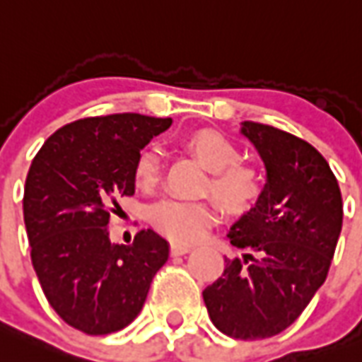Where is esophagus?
Returning <instances> with one entry per match:
<instances>
[{"mask_svg":"<svg viewBox=\"0 0 362 362\" xmlns=\"http://www.w3.org/2000/svg\"><path fill=\"white\" fill-rule=\"evenodd\" d=\"M190 245H187V243H172L170 245V251H172L173 257H179V255H187L190 251Z\"/></svg>","mask_w":362,"mask_h":362,"instance_id":"1","label":"esophagus"}]
</instances>
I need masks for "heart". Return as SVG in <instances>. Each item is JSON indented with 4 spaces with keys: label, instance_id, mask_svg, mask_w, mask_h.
I'll return each instance as SVG.
<instances>
[{
    "label": "heart",
    "instance_id": "obj_1",
    "mask_svg": "<svg viewBox=\"0 0 362 362\" xmlns=\"http://www.w3.org/2000/svg\"><path fill=\"white\" fill-rule=\"evenodd\" d=\"M185 147L211 173L209 190L230 215H245L262 198L264 183L257 168L240 160V149L226 136L213 130L192 132L185 137ZM160 153L147 145L134 160V183L143 190L155 189L160 181ZM151 225L173 242H196L215 221L209 202H187L166 198L149 209Z\"/></svg>",
    "mask_w": 362,
    "mask_h": 362
}]
</instances>
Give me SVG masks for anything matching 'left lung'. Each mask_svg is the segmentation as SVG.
<instances>
[{"label":"left lung","instance_id":"8db88e82","mask_svg":"<svg viewBox=\"0 0 362 362\" xmlns=\"http://www.w3.org/2000/svg\"><path fill=\"white\" fill-rule=\"evenodd\" d=\"M266 166L259 204L234 223L243 249L204 288L213 325L230 338L260 340L291 327L327 279L341 232V192L329 162L310 143L274 126L242 122Z\"/></svg>","mask_w":362,"mask_h":362}]
</instances>
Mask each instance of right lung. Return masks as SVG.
<instances>
[{
	"label": "right lung",
	"mask_w": 362,
	"mask_h": 362,
	"mask_svg": "<svg viewBox=\"0 0 362 362\" xmlns=\"http://www.w3.org/2000/svg\"><path fill=\"white\" fill-rule=\"evenodd\" d=\"M172 119L139 113L86 117L62 126L33 158L24 187L32 264L45 296L69 327L111 334L141 312L170 243L151 228L132 245L109 240L120 196H132L137 153Z\"/></svg>",
	"instance_id": "add662e5"
}]
</instances>
